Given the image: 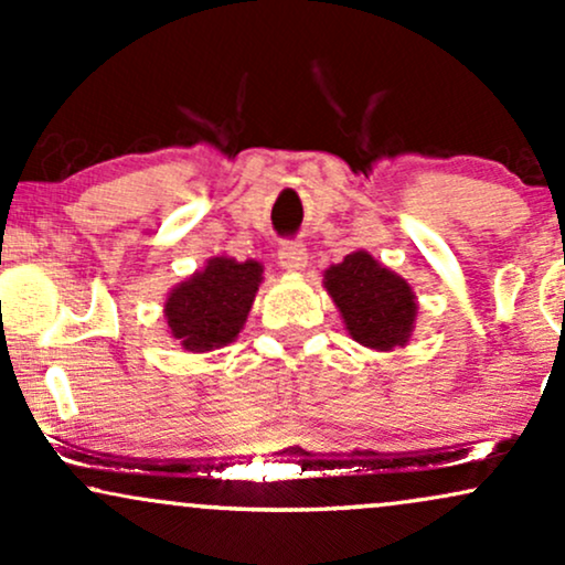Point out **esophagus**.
Returning <instances> with one entry per match:
<instances>
[{
    "label": "esophagus",
    "instance_id": "34e87169",
    "mask_svg": "<svg viewBox=\"0 0 565 565\" xmlns=\"http://www.w3.org/2000/svg\"><path fill=\"white\" fill-rule=\"evenodd\" d=\"M278 263L289 274H300L305 265H308V252H305L300 242H281V246H278Z\"/></svg>",
    "mask_w": 565,
    "mask_h": 565
}]
</instances>
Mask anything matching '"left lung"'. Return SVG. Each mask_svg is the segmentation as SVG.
Segmentation results:
<instances>
[{
  "label": "left lung",
  "instance_id": "8db88e82",
  "mask_svg": "<svg viewBox=\"0 0 565 565\" xmlns=\"http://www.w3.org/2000/svg\"><path fill=\"white\" fill-rule=\"evenodd\" d=\"M323 287L355 342L372 350L406 345L417 319V297L406 278L359 249L323 270Z\"/></svg>",
  "mask_w": 565,
  "mask_h": 565
}]
</instances>
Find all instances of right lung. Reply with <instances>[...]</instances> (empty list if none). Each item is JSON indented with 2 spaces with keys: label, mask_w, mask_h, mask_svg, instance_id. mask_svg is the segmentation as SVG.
Returning <instances> with one entry per match:
<instances>
[{
  "label": "right lung",
  "mask_w": 565,
  "mask_h": 565,
  "mask_svg": "<svg viewBox=\"0 0 565 565\" xmlns=\"http://www.w3.org/2000/svg\"><path fill=\"white\" fill-rule=\"evenodd\" d=\"M260 284L263 265L257 260L236 263L225 255L206 260L167 295L164 319L178 345L206 353L236 340Z\"/></svg>",
  "instance_id": "add662e5"
}]
</instances>
